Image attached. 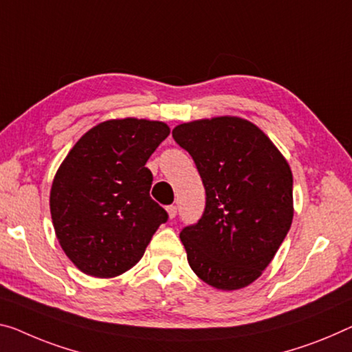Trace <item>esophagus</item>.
<instances>
[{
  "label": "esophagus",
  "instance_id": "1",
  "mask_svg": "<svg viewBox=\"0 0 352 352\" xmlns=\"http://www.w3.org/2000/svg\"><path fill=\"white\" fill-rule=\"evenodd\" d=\"M166 212H168V219H175L176 217V214H177V209H176V206H168L166 208Z\"/></svg>",
  "mask_w": 352,
  "mask_h": 352
}]
</instances>
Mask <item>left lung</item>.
<instances>
[{
  "label": "left lung",
  "mask_w": 352,
  "mask_h": 352,
  "mask_svg": "<svg viewBox=\"0 0 352 352\" xmlns=\"http://www.w3.org/2000/svg\"><path fill=\"white\" fill-rule=\"evenodd\" d=\"M175 142L192 155L206 188V209L181 231L187 261L221 291L261 277L293 223V173L266 133L239 116L182 122Z\"/></svg>",
  "instance_id": "obj_1"
}]
</instances>
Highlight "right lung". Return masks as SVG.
Instances as JSON below:
<instances>
[{
    "instance_id": "obj_1",
    "label": "right lung",
    "mask_w": 352,
    "mask_h": 352,
    "mask_svg": "<svg viewBox=\"0 0 352 352\" xmlns=\"http://www.w3.org/2000/svg\"><path fill=\"white\" fill-rule=\"evenodd\" d=\"M170 135L162 121L121 118L89 129L61 162L50 188L59 245L83 274L132 269L168 215L149 197L146 162Z\"/></svg>"
}]
</instances>
